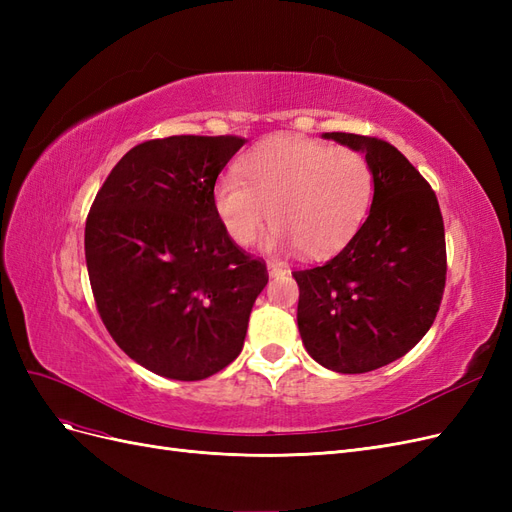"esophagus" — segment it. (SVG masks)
<instances>
[{
  "label": "esophagus",
  "instance_id": "esophagus-1",
  "mask_svg": "<svg viewBox=\"0 0 512 512\" xmlns=\"http://www.w3.org/2000/svg\"><path fill=\"white\" fill-rule=\"evenodd\" d=\"M267 269H269V275H271V277L288 273V267L282 265V262H275V260H269V262H267Z\"/></svg>",
  "mask_w": 512,
  "mask_h": 512
}]
</instances>
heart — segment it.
<instances>
[{
    "label": "heart",
    "instance_id": "obj_1",
    "mask_svg": "<svg viewBox=\"0 0 512 512\" xmlns=\"http://www.w3.org/2000/svg\"><path fill=\"white\" fill-rule=\"evenodd\" d=\"M237 170L215 181L213 209L239 247L258 239L269 215L271 247L329 256L359 230L374 196V173L361 151L303 136L271 138L247 151Z\"/></svg>",
    "mask_w": 512,
    "mask_h": 512
}]
</instances>
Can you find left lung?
Returning a JSON list of instances; mask_svg holds the SVG:
<instances>
[{"label":"left lung","mask_w":512,"mask_h":512,"mask_svg":"<svg viewBox=\"0 0 512 512\" xmlns=\"http://www.w3.org/2000/svg\"><path fill=\"white\" fill-rule=\"evenodd\" d=\"M324 138L365 153L374 200L342 252L292 273L297 322L314 361L365 374L410 352L436 320L446 284L444 222L436 192L391 143L346 132Z\"/></svg>","instance_id":"8db88e82"}]
</instances>
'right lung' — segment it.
<instances>
[{"label":"right lung","instance_id":"1","mask_svg":"<svg viewBox=\"0 0 512 512\" xmlns=\"http://www.w3.org/2000/svg\"><path fill=\"white\" fill-rule=\"evenodd\" d=\"M241 136H168L132 147L85 224L98 314L115 344L164 378L203 380L237 359L267 265L232 243L213 185Z\"/></svg>","mask_w":512,"mask_h":512}]
</instances>
